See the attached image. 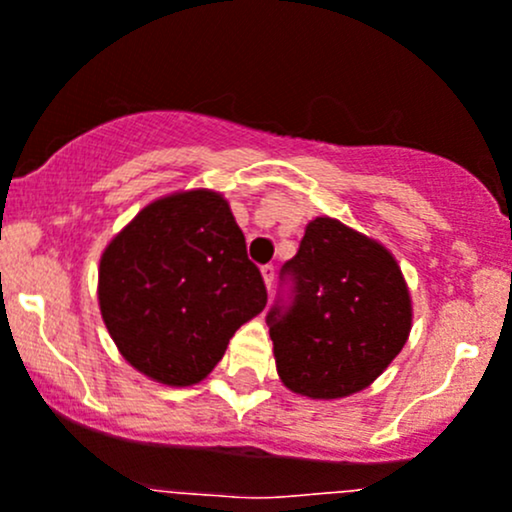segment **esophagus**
Listing matches in <instances>:
<instances>
[{
    "mask_svg": "<svg viewBox=\"0 0 512 512\" xmlns=\"http://www.w3.org/2000/svg\"><path fill=\"white\" fill-rule=\"evenodd\" d=\"M262 279H265V287H267V292H270L272 284H274V267L272 265L262 267Z\"/></svg>",
    "mask_w": 512,
    "mask_h": 512,
    "instance_id": "34e87169",
    "label": "esophagus"
}]
</instances>
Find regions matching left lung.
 I'll list each match as a JSON object with an SVG mask.
<instances>
[{
  "label": "left lung",
  "instance_id": "obj_1",
  "mask_svg": "<svg viewBox=\"0 0 512 512\" xmlns=\"http://www.w3.org/2000/svg\"><path fill=\"white\" fill-rule=\"evenodd\" d=\"M297 297L267 314L277 375L309 400H341L373 385L405 348L412 297L395 255L328 215L309 220L284 265Z\"/></svg>",
  "mask_w": 512,
  "mask_h": 512
}]
</instances>
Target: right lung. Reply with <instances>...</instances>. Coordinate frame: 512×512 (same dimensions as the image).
<instances>
[{
	"mask_svg": "<svg viewBox=\"0 0 512 512\" xmlns=\"http://www.w3.org/2000/svg\"><path fill=\"white\" fill-rule=\"evenodd\" d=\"M98 304L134 370L188 387L211 375L267 292L223 193L188 188L147 203L107 242Z\"/></svg>",
	"mask_w": 512,
	"mask_h": 512,
	"instance_id": "1",
	"label": "right lung"
}]
</instances>
